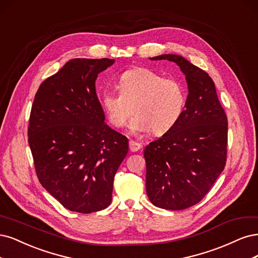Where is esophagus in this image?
<instances>
[{"mask_svg":"<svg viewBox=\"0 0 258 258\" xmlns=\"http://www.w3.org/2000/svg\"><path fill=\"white\" fill-rule=\"evenodd\" d=\"M128 145H130V150H131L132 152H136V151H138L139 149L141 148V145L138 144V143H136V141H134V140H131Z\"/></svg>","mask_w":258,"mask_h":258,"instance_id":"obj_1","label":"esophagus"}]
</instances>
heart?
<instances>
[{"mask_svg": "<svg viewBox=\"0 0 258 258\" xmlns=\"http://www.w3.org/2000/svg\"><path fill=\"white\" fill-rule=\"evenodd\" d=\"M118 91L107 89L102 93V106L108 121L115 128L125 125L133 111L130 130L134 134L163 135L181 118L185 106V91L176 79L147 69L123 73Z\"/></svg>", "mask_w": 258, "mask_h": 258, "instance_id": "b5f03b06", "label": "heart"}]
</instances>
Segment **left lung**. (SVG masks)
Here are the masks:
<instances>
[{"label":"left lung","instance_id":"left-lung-1","mask_svg":"<svg viewBox=\"0 0 258 258\" xmlns=\"http://www.w3.org/2000/svg\"><path fill=\"white\" fill-rule=\"evenodd\" d=\"M150 60L176 63L188 94L176 125L145 148L147 195L162 209L183 210L202 201L225 167L227 117L205 71L178 54Z\"/></svg>","mask_w":258,"mask_h":258}]
</instances>
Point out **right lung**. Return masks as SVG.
Returning a JSON list of instances; mask_svg holds the SVG:
<instances>
[{
    "label": "right lung",
    "instance_id": "add662e5",
    "mask_svg": "<svg viewBox=\"0 0 258 258\" xmlns=\"http://www.w3.org/2000/svg\"><path fill=\"white\" fill-rule=\"evenodd\" d=\"M110 59H72L41 84L32 105L29 145L37 178L66 209L110 205L113 179L128 140L105 123L95 80Z\"/></svg>",
    "mask_w": 258,
    "mask_h": 258
}]
</instances>
